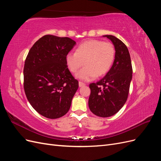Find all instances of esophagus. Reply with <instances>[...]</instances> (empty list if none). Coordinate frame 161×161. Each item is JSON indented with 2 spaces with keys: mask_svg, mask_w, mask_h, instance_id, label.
<instances>
[{
  "mask_svg": "<svg viewBox=\"0 0 161 161\" xmlns=\"http://www.w3.org/2000/svg\"><path fill=\"white\" fill-rule=\"evenodd\" d=\"M85 83H83V82H82L79 81V86L80 87H81V86H85Z\"/></svg>",
  "mask_w": 161,
  "mask_h": 161,
  "instance_id": "1",
  "label": "esophagus"
}]
</instances>
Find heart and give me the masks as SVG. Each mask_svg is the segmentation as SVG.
<instances>
[{"instance_id":"b5f03b06","label":"heart","mask_w":161,"mask_h":161,"mask_svg":"<svg viewBox=\"0 0 161 161\" xmlns=\"http://www.w3.org/2000/svg\"><path fill=\"white\" fill-rule=\"evenodd\" d=\"M115 55V50L111 43L91 40L80 44L75 53H68L66 64L72 73H76L84 64L85 67L76 76L80 80L90 81L108 72L114 62Z\"/></svg>"}]
</instances>
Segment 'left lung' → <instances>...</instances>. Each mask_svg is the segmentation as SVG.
I'll return each mask as SVG.
<instances>
[{"instance_id":"8db88e82","label":"left lung","mask_w":161,"mask_h":161,"mask_svg":"<svg viewBox=\"0 0 161 161\" xmlns=\"http://www.w3.org/2000/svg\"><path fill=\"white\" fill-rule=\"evenodd\" d=\"M115 50V60L109 72L96 83H91L89 107L92 114L108 118L115 114L127 101L132 66L127 46L118 38L106 35Z\"/></svg>"}]
</instances>
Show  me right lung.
Wrapping results in <instances>:
<instances>
[{"mask_svg": "<svg viewBox=\"0 0 161 161\" xmlns=\"http://www.w3.org/2000/svg\"><path fill=\"white\" fill-rule=\"evenodd\" d=\"M76 44L69 37L46 35L28 53L24 65V90L33 108L49 119L70 109L79 81L71 75L66 56Z\"/></svg>", "mask_w": 161, "mask_h": 161, "instance_id": "obj_1", "label": "right lung"}]
</instances>
